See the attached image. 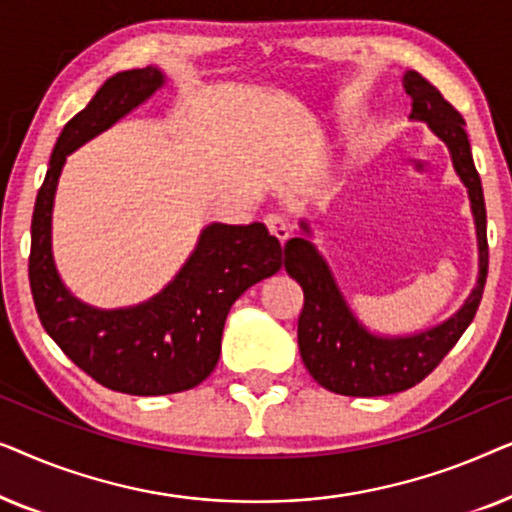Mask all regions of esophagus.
Returning a JSON list of instances; mask_svg holds the SVG:
<instances>
[{
    "label": "esophagus",
    "instance_id": "obj_1",
    "mask_svg": "<svg viewBox=\"0 0 512 512\" xmlns=\"http://www.w3.org/2000/svg\"><path fill=\"white\" fill-rule=\"evenodd\" d=\"M263 223H265V228L270 230V235H275L279 242H286V237H289V223H286L284 216L268 214L263 219Z\"/></svg>",
    "mask_w": 512,
    "mask_h": 512
}]
</instances>
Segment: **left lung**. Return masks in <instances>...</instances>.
I'll return each mask as SVG.
<instances>
[{"mask_svg": "<svg viewBox=\"0 0 512 512\" xmlns=\"http://www.w3.org/2000/svg\"><path fill=\"white\" fill-rule=\"evenodd\" d=\"M412 100V118L426 121L450 146L454 170L468 188L480 244V277L466 305L431 331L412 338H375L352 317L326 263L303 237L284 244V268L303 289L298 317V347L305 368L321 387L342 396H387L415 387L445 359L471 324L487 282V209L480 174L475 170L464 118L440 90L419 72L403 79ZM307 230V226H303Z\"/></svg>", "mask_w": 512, "mask_h": 512, "instance_id": "left-lung-1", "label": "left lung"}]
</instances>
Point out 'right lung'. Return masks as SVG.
Here are the masks:
<instances>
[{"label":"right lung","mask_w":512,"mask_h":512,"mask_svg":"<svg viewBox=\"0 0 512 512\" xmlns=\"http://www.w3.org/2000/svg\"><path fill=\"white\" fill-rule=\"evenodd\" d=\"M163 83L156 67L107 79L60 132L32 214L30 289L41 326L74 366L102 387L163 396L198 387L216 368L223 324L249 286L282 268V244L263 223L202 230L198 249L163 293L130 310L102 312L62 286L51 254V209L67 153L107 130Z\"/></svg>","instance_id":"obj_1"}]
</instances>
